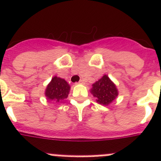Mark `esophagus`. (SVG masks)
Returning a JSON list of instances; mask_svg holds the SVG:
<instances>
[{
  "instance_id": "esophagus-1",
  "label": "esophagus",
  "mask_w": 161,
  "mask_h": 161,
  "mask_svg": "<svg viewBox=\"0 0 161 161\" xmlns=\"http://www.w3.org/2000/svg\"><path fill=\"white\" fill-rule=\"evenodd\" d=\"M79 84H84V81L83 80H80L79 82H78Z\"/></svg>"
}]
</instances>
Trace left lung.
Wrapping results in <instances>:
<instances>
[{"mask_svg": "<svg viewBox=\"0 0 161 161\" xmlns=\"http://www.w3.org/2000/svg\"><path fill=\"white\" fill-rule=\"evenodd\" d=\"M91 93L96 97L97 103L105 106H109L118 96V90L116 85L106 75H104L93 84Z\"/></svg>", "mask_w": 161, "mask_h": 161, "instance_id": "1", "label": "left lung"}]
</instances>
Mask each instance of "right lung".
<instances>
[{
  "instance_id": "add662e5",
  "label": "right lung",
  "mask_w": 161,
  "mask_h": 161,
  "mask_svg": "<svg viewBox=\"0 0 161 161\" xmlns=\"http://www.w3.org/2000/svg\"><path fill=\"white\" fill-rule=\"evenodd\" d=\"M70 86L67 81L57 76H54L45 89V97L47 100L62 103L68 97Z\"/></svg>"
}]
</instances>
